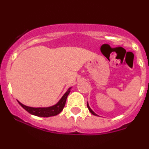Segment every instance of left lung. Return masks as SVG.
<instances>
[{"label": "left lung", "instance_id": "obj_1", "mask_svg": "<svg viewBox=\"0 0 149 149\" xmlns=\"http://www.w3.org/2000/svg\"><path fill=\"white\" fill-rule=\"evenodd\" d=\"M87 107H88V109H89V111H90V113H92V114H93V115H95V116H97V114H96V113H94V111H92V109H90V107H89V105H88V104H87Z\"/></svg>", "mask_w": 149, "mask_h": 149}]
</instances>
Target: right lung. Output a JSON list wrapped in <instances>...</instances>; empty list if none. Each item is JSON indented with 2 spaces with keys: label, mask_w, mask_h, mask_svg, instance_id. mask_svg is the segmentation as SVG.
Here are the masks:
<instances>
[{
  "label": "right lung",
  "mask_w": 149,
  "mask_h": 149,
  "mask_svg": "<svg viewBox=\"0 0 149 149\" xmlns=\"http://www.w3.org/2000/svg\"><path fill=\"white\" fill-rule=\"evenodd\" d=\"M70 89L67 90V92L64 94V96L61 97L60 100L58 102V103L55 105L52 106V107H49L47 108H33L26 107V106L24 105L19 102V104L23 107L26 111H28L29 113L32 115L39 116V117H50V116H54L57 115L60 113L64 109L65 104H66V99H67L68 95H69L70 92Z\"/></svg>",
  "instance_id": "add662e5"
}]
</instances>
